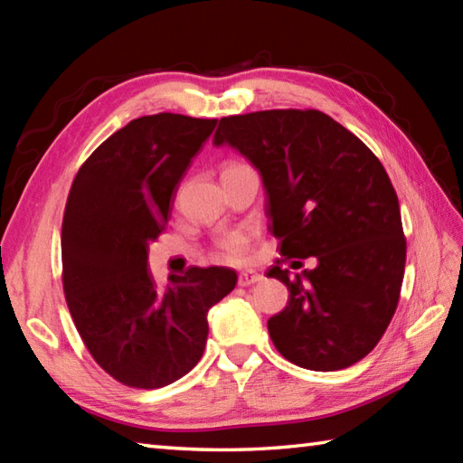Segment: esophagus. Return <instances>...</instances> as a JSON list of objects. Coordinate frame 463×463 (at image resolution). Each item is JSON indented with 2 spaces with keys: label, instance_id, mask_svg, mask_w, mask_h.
Here are the masks:
<instances>
[{
  "label": "esophagus",
  "instance_id": "34e87169",
  "mask_svg": "<svg viewBox=\"0 0 463 463\" xmlns=\"http://www.w3.org/2000/svg\"><path fill=\"white\" fill-rule=\"evenodd\" d=\"M262 280V274L257 270H242L239 274V284L241 287H250V284H257Z\"/></svg>",
  "mask_w": 463,
  "mask_h": 463
}]
</instances>
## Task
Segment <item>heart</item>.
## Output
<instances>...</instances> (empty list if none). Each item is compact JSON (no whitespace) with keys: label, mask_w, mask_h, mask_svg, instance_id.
Listing matches in <instances>:
<instances>
[{"label":"heart","mask_w":463,"mask_h":463,"mask_svg":"<svg viewBox=\"0 0 463 463\" xmlns=\"http://www.w3.org/2000/svg\"><path fill=\"white\" fill-rule=\"evenodd\" d=\"M221 250L229 260H242L249 250V234L244 231H234L221 239Z\"/></svg>","instance_id":"heart-1"}]
</instances>
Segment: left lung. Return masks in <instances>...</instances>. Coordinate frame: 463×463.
<instances>
[{
    "label": "left lung",
    "mask_w": 463,
    "mask_h": 463,
    "mask_svg": "<svg viewBox=\"0 0 463 463\" xmlns=\"http://www.w3.org/2000/svg\"><path fill=\"white\" fill-rule=\"evenodd\" d=\"M213 145L259 171L280 254L318 260L294 277L269 270L290 292L269 320L274 346L317 372L362 360L394 317L406 267L398 194L376 155L314 109L222 117Z\"/></svg>",
    "instance_id": "8db88e82"
}]
</instances>
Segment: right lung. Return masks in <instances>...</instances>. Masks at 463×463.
Instances as JSON below:
<instances>
[{"mask_svg":"<svg viewBox=\"0 0 463 463\" xmlns=\"http://www.w3.org/2000/svg\"><path fill=\"white\" fill-rule=\"evenodd\" d=\"M216 119L159 113L133 119L83 163L61 229L63 292L99 366L131 388H163L204 352L206 314L237 287V272L193 267L159 287L146 267L179 183Z\"/></svg>","mask_w":463,"mask_h":463,"instance_id":"obj_1","label":"right lung"}]
</instances>
